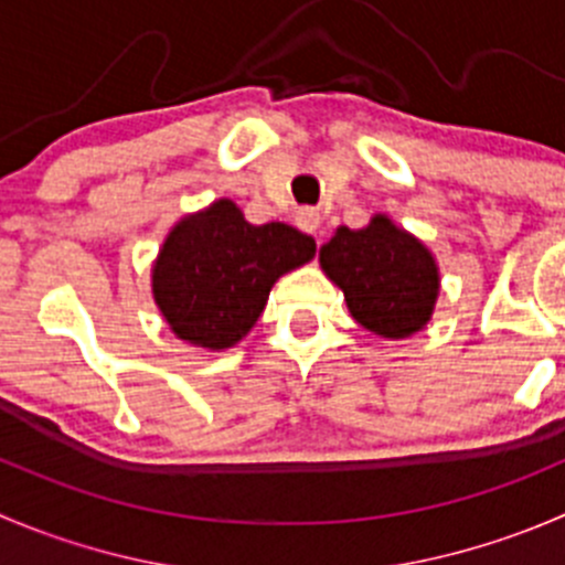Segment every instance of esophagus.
<instances>
[{
	"label": "esophagus",
	"mask_w": 565,
	"mask_h": 565,
	"mask_svg": "<svg viewBox=\"0 0 565 565\" xmlns=\"http://www.w3.org/2000/svg\"><path fill=\"white\" fill-rule=\"evenodd\" d=\"M295 223H298L300 228H303V232H309V234H320V228H322V215L317 210H300L298 215H295Z\"/></svg>",
	"instance_id": "esophagus-1"
}]
</instances>
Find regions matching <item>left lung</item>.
<instances>
[{
	"label": "left lung",
	"mask_w": 565,
	"mask_h": 565,
	"mask_svg": "<svg viewBox=\"0 0 565 565\" xmlns=\"http://www.w3.org/2000/svg\"><path fill=\"white\" fill-rule=\"evenodd\" d=\"M320 267L344 292L353 320L377 337L408 339L434 317L439 262L383 212L364 228L339 226L320 248Z\"/></svg>",
	"instance_id": "obj_1"
}]
</instances>
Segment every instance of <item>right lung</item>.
I'll list each match as a JSON object with an SVG mask.
<instances>
[{
    "label": "right lung",
    "mask_w": 565,
    "mask_h": 565,
    "mask_svg": "<svg viewBox=\"0 0 565 565\" xmlns=\"http://www.w3.org/2000/svg\"><path fill=\"white\" fill-rule=\"evenodd\" d=\"M315 250L309 234L287 223L254 226L232 199H217L168 232L151 265V295L177 339L228 350L256 326L273 284Z\"/></svg>",
    "instance_id": "right-lung-1"
}]
</instances>
